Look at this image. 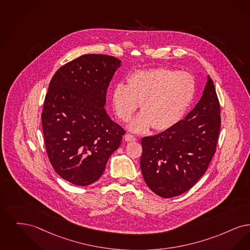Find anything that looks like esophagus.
I'll return each mask as SVG.
<instances>
[{"label":"esophagus","instance_id":"obj_1","mask_svg":"<svg viewBox=\"0 0 250 250\" xmlns=\"http://www.w3.org/2000/svg\"><path fill=\"white\" fill-rule=\"evenodd\" d=\"M124 139H125V141L126 142H132L135 141L136 140V138L133 136V135H131V134H126L125 136H124Z\"/></svg>","mask_w":250,"mask_h":250}]
</instances>
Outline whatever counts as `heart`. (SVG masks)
Listing matches in <instances>:
<instances>
[{
    "label": "heart",
    "mask_w": 250,
    "mask_h": 250,
    "mask_svg": "<svg viewBox=\"0 0 250 250\" xmlns=\"http://www.w3.org/2000/svg\"><path fill=\"white\" fill-rule=\"evenodd\" d=\"M195 94L193 77L186 72L152 68L131 74L127 85L119 83L112 91L117 116L128 121L139 107L141 113L130 121L129 130L142 133L173 128L183 119Z\"/></svg>",
    "instance_id": "b5f03b06"
}]
</instances>
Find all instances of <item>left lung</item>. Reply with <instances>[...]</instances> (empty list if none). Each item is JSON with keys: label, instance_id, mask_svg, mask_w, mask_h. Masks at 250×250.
Masks as SVG:
<instances>
[{"label": "left lung", "instance_id": "obj_1", "mask_svg": "<svg viewBox=\"0 0 250 250\" xmlns=\"http://www.w3.org/2000/svg\"><path fill=\"white\" fill-rule=\"evenodd\" d=\"M220 106L207 76L195 107L173 128L142 139V174L157 195L172 198L191 188L206 173L216 152Z\"/></svg>", "mask_w": 250, "mask_h": 250}]
</instances>
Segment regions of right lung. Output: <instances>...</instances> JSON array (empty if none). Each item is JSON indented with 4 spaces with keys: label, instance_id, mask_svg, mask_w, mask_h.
I'll return each instance as SVG.
<instances>
[{
    "label": "right lung",
    "instance_id": "right-lung-1",
    "mask_svg": "<svg viewBox=\"0 0 250 250\" xmlns=\"http://www.w3.org/2000/svg\"><path fill=\"white\" fill-rule=\"evenodd\" d=\"M120 66L112 56L83 55L50 81L42 112L45 148L56 173L72 184L97 181L125 134L104 109L109 83Z\"/></svg>",
    "mask_w": 250,
    "mask_h": 250
}]
</instances>
